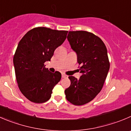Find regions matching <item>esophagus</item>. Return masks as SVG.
<instances>
[{
  "label": "esophagus",
  "mask_w": 131,
  "mask_h": 131,
  "mask_svg": "<svg viewBox=\"0 0 131 131\" xmlns=\"http://www.w3.org/2000/svg\"><path fill=\"white\" fill-rule=\"evenodd\" d=\"M61 76H62V78H66V77H68V76H67V75L64 74V73H63Z\"/></svg>",
  "instance_id": "1"
}]
</instances>
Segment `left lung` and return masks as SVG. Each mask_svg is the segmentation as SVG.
Segmentation results:
<instances>
[{"label":"left lung","mask_w":131,"mask_h":131,"mask_svg":"<svg viewBox=\"0 0 131 131\" xmlns=\"http://www.w3.org/2000/svg\"><path fill=\"white\" fill-rule=\"evenodd\" d=\"M81 67L79 79L69 76L71 81L64 93L67 99L76 106L92 101L103 87L110 64L106 47L100 38L84 30L70 31L67 36Z\"/></svg>","instance_id":"left-lung-1"}]
</instances>
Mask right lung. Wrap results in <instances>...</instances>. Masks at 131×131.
<instances>
[{"label":"right lung","instance_id":"obj_1","mask_svg":"<svg viewBox=\"0 0 131 131\" xmlns=\"http://www.w3.org/2000/svg\"><path fill=\"white\" fill-rule=\"evenodd\" d=\"M67 33V30L36 27L18 43L13 57L16 81L21 93L31 102L40 104L49 101L53 88L60 81V72L52 73L44 63L50 61Z\"/></svg>","mask_w":131,"mask_h":131}]
</instances>
